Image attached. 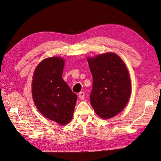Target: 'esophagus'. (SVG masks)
I'll return each instance as SVG.
<instances>
[{"label": "esophagus", "mask_w": 161, "mask_h": 161, "mask_svg": "<svg viewBox=\"0 0 161 161\" xmlns=\"http://www.w3.org/2000/svg\"><path fill=\"white\" fill-rule=\"evenodd\" d=\"M78 97L80 98V100H84V98H85V92H80L79 94H78Z\"/></svg>", "instance_id": "esophagus-1"}]
</instances>
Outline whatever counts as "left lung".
I'll use <instances>...</instances> for the list:
<instances>
[{
    "instance_id": "left-lung-1",
    "label": "left lung",
    "mask_w": 161,
    "mask_h": 161,
    "mask_svg": "<svg viewBox=\"0 0 161 161\" xmlns=\"http://www.w3.org/2000/svg\"><path fill=\"white\" fill-rule=\"evenodd\" d=\"M93 78L90 103L102 119L116 116L127 105L131 94V82L127 67L113 53L88 58Z\"/></svg>"
}]
</instances>
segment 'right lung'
Listing matches in <instances>:
<instances>
[{"label": "right lung", "instance_id": "1", "mask_svg": "<svg viewBox=\"0 0 161 161\" xmlns=\"http://www.w3.org/2000/svg\"><path fill=\"white\" fill-rule=\"evenodd\" d=\"M64 63L58 57L43 60L36 68L32 80V96L37 109L60 125L72 119L77 99L62 78Z\"/></svg>", "mask_w": 161, "mask_h": 161}]
</instances>
